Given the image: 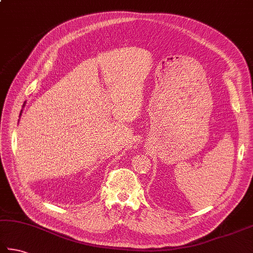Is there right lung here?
Segmentation results:
<instances>
[{
    "label": "right lung",
    "mask_w": 253,
    "mask_h": 253,
    "mask_svg": "<svg viewBox=\"0 0 253 253\" xmlns=\"http://www.w3.org/2000/svg\"><path fill=\"white\" fill-rule=\"evenodd\" d=\"M19 116H21V115H19Z\"/></svg>",
    "instance_id": "add662e5"
}]
</instances>
